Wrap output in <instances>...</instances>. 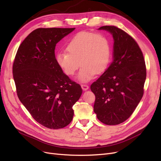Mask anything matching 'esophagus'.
I'll return each mask as SVG.
<instances>
[{
	"instance_id": "1",
	"label": "esophagus",
	"mask_w": 161,
	"mask_h": 161,
	"mask_svg": "<svg viewBox=\"0 0 161 161\" xmlns=\"http://www.w3.org/2000/svg\"><path fill=\"white\" fill-rule=\"evenodd\" d=\"M81 86L83 91H87V89H89V86L87 85H86V84H81Z\"/></svg>"
}]
</instances>
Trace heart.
I'll use <instances>...</instances> for the list:
<instances>
[{"label": "heart", "mask_w": 161, "mask_h": 161, "mask_svg": "<svg viewBox=\"0 0 161 161\" xmlns=\"http://www.w3.org/2000/svg\"><path fill=\"white\" fill-rule=\"evenodd\" d=\"M66 51L56 55L57 64L69 76L73 75L80 64L77 80L83 83L105 71L111 58L110 43L102 34L78 33L68 43Z\"/></svg>", "instance_id": "obj_1"}]
</instances>
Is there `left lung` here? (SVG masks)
<instances>
[{"label":"left lung","mask_w":161,"mask_h":161,"mask_svg":"<svg viewBox=\"0 0 161 161\" xmlns=\"http://www.w3.org/2000/svg\"><path fill=\"white\" fill-rule=\"evenodd\" d=\"M114 38L112 62L91 86L94 112L108 125H119L132 114L143 95L146 68L143 53L130 35L115 26H103Z\"/></svg>","instance_id":"1"}]
</instances>
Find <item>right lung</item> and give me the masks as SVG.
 Instances as JSON below:
<instances>
[{"label":"right lung","mask_w":161,"mask_h":161,"mask_svg":"<svg viewBox=\"0 0 161 161\" xmlns=\"http://www.w3.org/2000/svg\"><path fill=\"white\" fill-rule=\"evenodd\" d=\"M75 28H39L31 32L17 52L13 76L21 103L38 123L51 129L72 121L73 105L82 94L55 61L56 44Z\"/></svg>","instance_id":"obj_1"}]
</instances>
